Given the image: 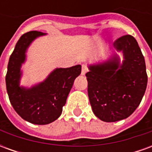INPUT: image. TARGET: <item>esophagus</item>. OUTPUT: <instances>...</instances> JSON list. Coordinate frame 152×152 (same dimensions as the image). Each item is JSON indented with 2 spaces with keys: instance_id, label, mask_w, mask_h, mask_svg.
<instances>
[{
  "instance_id": "34e87169",
  "label": "esophagus",
  "mask_w": 152,
  "mask_h": 152,
  "mask_svg": "<svg viewBox=\"0 0 152 152\" xmlns=\"http://www.w3.org/2000/svg\"><path fill=\"white\" fill-rule=\"evenodd\" d=\"M88 71V67L86 65H82V69H81V75H86V73Z\"/></svg>"
}]
</instances>
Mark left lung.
<instances>
[{"instance_id":"8db88e82","label":"left lung","mask_w":152,"mask_h":152,"mask_svg":"<svg viewBox=\"0 0 152 152\" xmlns=\"http://www.w3.org/2000/svg\"><path fill=\"white\" fill-rule=\"evenodd\" d=\"M113 46L122 51V64L115 55L103 63L89 66L86 74L93 112L105 122L129 117L140 104L147 85L145 59L135 38L123 36Z\"/></svg>"}]
</instances>
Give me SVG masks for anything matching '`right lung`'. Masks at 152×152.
<instances>
[{
	"instance_id": "right-lung-1",
	"label": "right lung",
	"mask_w": 152,
	"mask_h": 152,
	"mask_svg": "<svg viewBox=\"0 0 152 152\" xmlns=\"http://www.w3.org/2000/svg\"><path fill=\"white\" fill-rule=\"evenodd\" d=\"M44 35L45 33L31 31L19 38L10 57L5 76L9 99L15 112L35 124H50L59 117L74 80L81 72L80 65L57 68L43 82L29 89L20 87V67L25 61L26 50L32 40Z\"/></svg>"
}]
</instances>
